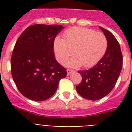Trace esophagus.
I'll list each match as a JSON object with an SVG mask.
<instances>
[{
  "mask_svg": "<svg viewBox=\"0 0 132 132\" xmlns=\"http://www.w3.org/2000/svg\"><path fill=\"white\" fill-rule=\"evenodd\" d=\"M74 71L72 69H67V75H69L70 73H71L72 72H73Z\"/></svg>",
  "mask_w": 132,
  "mask_h": 132,
  "instance_id": "1",
  "label": "esophagus"
}]
</instances>
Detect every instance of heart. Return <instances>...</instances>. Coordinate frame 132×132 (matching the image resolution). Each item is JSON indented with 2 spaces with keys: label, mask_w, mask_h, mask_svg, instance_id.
I'll return each instance as SVG.
<instances>
[{
  "label": "heart",
  "mask_w": 132,
  "mask_h": 132,
  "mask_svg": "<svg viewBox=\"0 0 132 132\" xmlns=\"http://www.w3.org/2000/svg\"><path fill=\"white\" fill-rule=\"evenodd\" d=\"M107 38L102 32L91 29L74 27L67 30L63 39L57 38L54 42L56 57L60 63L73 54L75 57L66 61L65 65L73 67L80 65L89 68L96 65L105 54Z\"/></svg>",
  "instance_id": "b5f03b06"
}]
</instances>
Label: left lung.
Returning <instances> with one entry per match:
<instances>
[{"instance_id": "obj_1", "label": "left lung", "mask_w": 132, "mask_h": 132, "mask_svg": "<svg viewBox=\"0 0 132 132\" xmlns=\"http://www.w3.org/2000/svg\"><path fill=\"white\" fill-rule=\"evenodd\" d=\"M107 38L108 46L104 55L93 67L79 71L82 77L76 86L77 93L88 100L96 101L108 95L114 86L121 72L123 57L120 46L114 35L100 27Z\"/></svg>"}]
</instances>
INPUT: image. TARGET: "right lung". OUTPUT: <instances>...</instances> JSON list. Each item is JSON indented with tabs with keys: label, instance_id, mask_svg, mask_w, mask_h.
I'll list each match as a JSON object with an SVG mask.
<instances>
[{
	"label": "right lung",
	"instance_id": "right-lung-1",
	"mask_svg": "<svg viewBox=\"0 0 132 132\" xmlns=\"http://www.w3.org/2000/svg\"><path fill=\"white\" fill-rule=\"evenodd\" d=\"M64 28L34 24L20 36L11 57L12 77L23 96L35 101L50 98L57 90L66 69L55 59L53 43Z\"/></svg>",
	"mask_w": 132,
	"mask_h": 132
}]
</instances>
